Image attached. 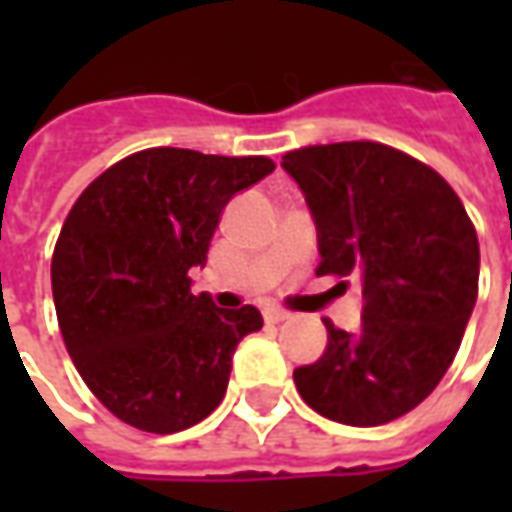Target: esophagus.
<instances>
[{
    "instance_id": "34e87169",
    "label": "esophagus",
    "mask_w": 512,
    "mask_h": 512,
    "mask_svg": "<svg viewBox=\"0 0 512 512\" xmlns=\"http://www.w3.org/2000/svg\"><path fill=\"white\" fill-rule=\"evenodd\" d=\"M288 318V310H282V307H277V304H266L263 307V321L266 323H279Z\"/></svg>"
}]
</instances>
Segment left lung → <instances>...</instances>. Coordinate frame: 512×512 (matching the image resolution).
I'll list each match as a JSON object with an SVG mask.
<instances>
[{
	"instance_id": "8db88e82",
	"label": "left lung",
	"mask_w": 512,
	"mask_h": 512,
	"mask_svg": "<svg viewBox=\"0 0 512 512\" xmlns=\"http://www.w3.org/2000/svg\"><path fill=\"white\" fill-rule=\"evenodd\" d=\"M318 227V277H362V329L326 318L329 343L293 370L304 403L343 425L403 417L439 386L477 301L480 244L461 197L419 158L381 142L282 156Z\"/></svg>"
}]
</instances>
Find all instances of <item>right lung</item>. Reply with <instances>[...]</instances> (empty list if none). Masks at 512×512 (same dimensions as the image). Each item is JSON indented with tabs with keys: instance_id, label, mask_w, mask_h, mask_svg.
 <instances>
[{
	"instance_id": "obj_1",
	"label": "right lung",
	"mask_w": 512,
	"mask_h": 512,
	"mask_svg": "<svg viewBox=\"0 0 512 512\" xmlns=\"http://www.w3.org/2000/svg\"><path fill=\"white\" fill-rule=\"evenodd\" d=\"M274 172L268 156L147 147L73 202L51 257V290L73 365L117 419L178 433L222 403L235 345L263 329L244 304L191 293L224 205Z\"/></svg>"
}]
</instances>
